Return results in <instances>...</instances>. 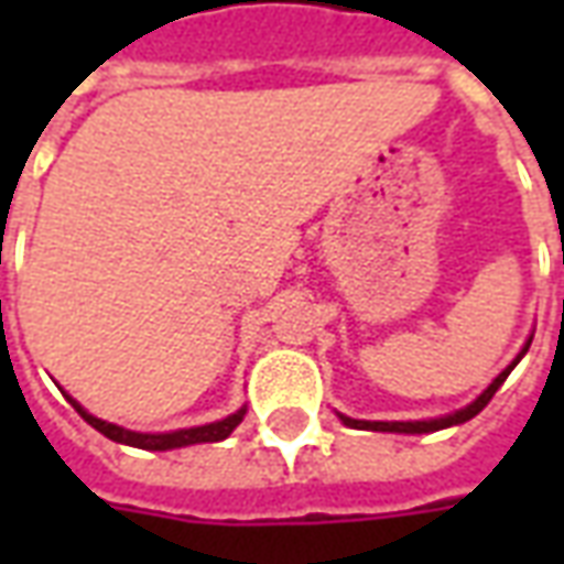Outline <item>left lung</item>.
<instances>
[{"instance_id": "obj_1", "label": "left lung", "mask_w": 564, "mask_h": 564, "mask_svg": "<svg viewBox=\"0 0 564 564\" xmlns=\"http://www.w3.org/2000/svg\"><path fill=\"white\" fill-rule=\"evenodd\" d=\"M529 344H532V341H525L522 354L517 356V359H513V362H510V366L505 368V371H501V375H498V378L492 380V383H489V387H486V390L480 392V395H477L471 404H468V408H462V411H453V414H447V416H435V420H408V423H371V420H354V416H344V414H338V416H341V423L350 425V429H371V432H402V435H425V432H437V429H449V425H459V423H465V420H471V416H477L480 411H484L486 404H489V399L496 395L498 387H501V383L508 380V375L513 371V366H517L522 356H525Z\"/></svg>"}]
</instances>
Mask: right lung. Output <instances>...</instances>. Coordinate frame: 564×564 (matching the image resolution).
<instances>
[{
  "label": "right lung",
  "mask_w": 564,
  "mask_h": 564,
  "mask_svg": "<svg viewBox=\"0 0 564 564\" xmlns=\"http://www.w3.org/2000/svg\"><path fill=\"white\" fill-rule=\"evenodd\" d=\"M72 408L78 411L87 423L96 429V432H102L105 437H111L117 444H129V447H139V449H177V447H189V444H210V441H223V437L232 435V429L241 420H245L247 408L241 411H235L226 420H217V423L208 425H193V429H177V432H156V435H150V432H132V429H123V425L115 423H105L99 416L87 414L84 408H80L72 395H66Z\"/></svg>",
  "instance_id": "right-lung-1"
}]
</instances>
